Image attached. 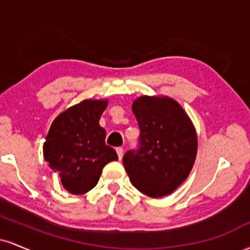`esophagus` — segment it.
<instances>
[{
  "label": "esophagus",
  "instance_id": "34e87169",
  "mask_svg": "<svg viewBox=\"0 0 250 250\" xmlns=\"http://www.w3.org/2000/svg\"><path fill=\"white\" fill-rule=\"evenodd\" d=\"M116 153H117V156H119V160H122V156H123V148H121V147L116 148Z\"/></svg>",
  "mask_w": 250,
  "mask_h": 250
}]
</instances>
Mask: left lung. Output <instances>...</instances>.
<instances>
[{"label": "left lung", "mask_w": 250, "mask_h": 250, "mask_svg": "<svg viewBox=\"0 0 250 250\" xmlns=\"http://www.w3.org/2000/svg\"><path fill=\"white\" fill-rule=\"evenodd\" d=\"M131 108L140 127V146L123 156L125 171L141 193L166 196L185 182L194 166L197 153L194 125L168 96H141Z\"/></svg>", "instance_id": "1"}]
</instances>
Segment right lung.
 <instances>
[{
    "label": "right lung",
    "mask_w": 250,
    "mask_h": 250,
    "mask_svg": "<svg viewBox=\"0 0 250 250\" xmlns=\"http://www.w3.org/2000/svg\"><path fill=\"white\" fill-rule=\"evenodd\" d=\"M107 105V100H84L68 108L54 120L45 137L44 160L74 195L95 187L103 167L119 159L105 145V130L99 123Z\"/></svg>",
    "instance_id": "right-lung-1"
}]
</instances>
